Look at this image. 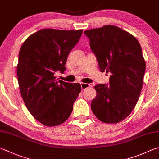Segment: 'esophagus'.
Here are the masks:
<instances>
[{"mask_svg": "<svg viewBox=\"0 0 159 159\" xmlns=\"http://www.w3.org/2000/svg\"><path fill=\"white\" fill-rule=\"evenodd\" d=\"M90 87L89 84H87V83H82L81 84V88L82 90H85L87 89V88H89Z\"/></svg>", "mask_w": 159, "mask_h": 159, "instance_id": "34e87169", "label": "esophagus"}]
</instances>
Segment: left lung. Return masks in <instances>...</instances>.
<instances>
[{"label":"left lung","mask_w":159,"mask_h":159,"mask_svg":"<svg viewBox=\"0 0 159 159\" xmlns=\"http://www.w3.org/2000/svg\"><path fill=\"white\" fill-rule=\"evenodd\" d=\"M84 33L89 39L101 71L112 73L109 85L94 87L97 94L91 110L100 121L119 123L132 112L141 93L146 68L141 46L134 36L112 25Z\"/></svg>","instance_id":"obj_1"}]
</instances>
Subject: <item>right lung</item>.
<instances>
[{
	"mask_svg": "<svg viewBox=\"0 0 159 159\" xmlns=\"http://www.w3.org/2000/svg\"><path fill=\"white\" fill-rule=\"evenodd\" d=\"M82 32L42 29L30 35L19 51L16 73L22 98L33 117L44 126L65 122L81 91L80 84L58 81L54 74L65 71L68 56Z\"/></svg>",
	"mask_w": 159,
	"mask_h": 159,
	"instance_id": "right-lung-1",
	"label": "right lung"
}]
</instances>
